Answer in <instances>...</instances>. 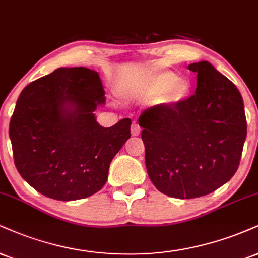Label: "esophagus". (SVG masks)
Returning <instances> with one entry per match:
<instances>
[{
	"mask_svg": "<svg viewBox=\"0 0 258 258\" xmlns=\"http://www.w3.org/2000/svg\"><path fill=\"white\" fill-rule=\"evenodd\" d=\"M131 132H132V136H138L139 133H141V128H139V126H138L137 122H133L132 123Z\"/></svg>",
	"mask_w": 258,
	"mask_h": 258,
	"instance_id": "34e87169",
	"label": "esophagus"
}]
</instances>
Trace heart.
Returning <instances> with one entry per match:
<instances>
[{
    "label": "heart",
    "instance_id": "b5f03b06",
    "mask_svg": "<svg viewBox=\"0 0 258 258\" xmlns=\"http://www.w3.org/2000/svg\"><path fill=\"white\" fill-rule=\"evenodd\" d=\"M190 92L187 79L176 77L170 71L153 73L142 80L132 83L127 88V94L138 98L151 99L159 96L161 103L174 105L182 102Z\"/></svg>",
    "mask_w": 258,
    "mask_h": 258
}]
</instances>
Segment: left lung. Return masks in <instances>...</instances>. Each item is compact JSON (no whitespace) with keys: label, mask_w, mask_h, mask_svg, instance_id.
I'll list each match as a JSON object with an SVG mask.
<instances>
[{"label":"left lung","mask_w":258,"mask_h":258,"mask_svg":"<svg viewBox=\"0 0 258 258\" xmlns=\"http://www.w3.org/2000/svg\"><path fill=\"white\" fill-rule=\"evenodd\" d=\"M188 70L197 73L196 94L149 108L138 119L149 178L181 200L212 194L235 174L247 128L237 86L207 61Z\"/></svg>","instance_id":"8db88e82"}]
</instances>
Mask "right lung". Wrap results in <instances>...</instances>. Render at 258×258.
<instances>
[{
    "label": "right lung",
    "instance_id": "right-lung-1",
    "mask_svg": "<svg viewBox=\"0 0 258 258\" xmlns=\"http://www.w3.org/2000/svg\"><path fill=\"white\" fill-rule=\"evenodd\" d=\"M104 101L99 74L85 67L57 68L21 91L9 138L18 172L39 194L76 201L103 187L132 122L98 125L94 111Z\"/></svg>",
    "mask_w": 258,
    "mask_h": 258
}]
</instances>
